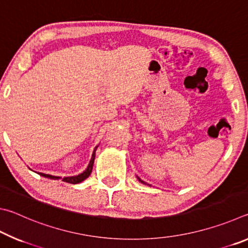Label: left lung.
Instances as JSON below:
<instances>
[{
	"instance_id": "obj_1",
	"label": "left lung",
	"mask_w": 248,
	"mask_h": 248,
	"mask_svg": "<svg viewBox=\"0 0 248 248\" xmlns=\"http://www.w3.org/2000/svg\"><path fill=\"white\" fill-rule=\"evenodd\" d=\"M138 179H139V182H141V183H142V184H144V185H149V184H146V183H145V182H143V180H141V179H140V178H139V177H138ZM150 186H151V185H150Z\"/></svg>"
}]
</instances>
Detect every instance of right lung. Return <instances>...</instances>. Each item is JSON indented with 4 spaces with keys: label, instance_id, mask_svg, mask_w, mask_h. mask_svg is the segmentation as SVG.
Segmentation results:
<instances>
[{
    "label": "right lung",
    "instance_id": "obj_1",
    "mask_svg": "<svg viewBox=\"0 0 248 248\" xmlns=\"http://www.w3.org/2000/svg\"><path fill=\"white\" fill-rule=\"evenodd\" d=\"M98 146H96L93 151V154H92V158L90 161V164L87 166V169L83 171V173L78 174L77 176H69V177H63L62 178V182H65V183H69V184H78L83 182V180H85L92 173V170H93V165H94V159H95V152H96V149H97ZM40 176H43V177L46 178H50V179H61V177H59V176H52V175H49V174H44V173H38Z\"/></svg>",
    "mask_w": 248,
    "mask_h": 248
}]
</instances>
